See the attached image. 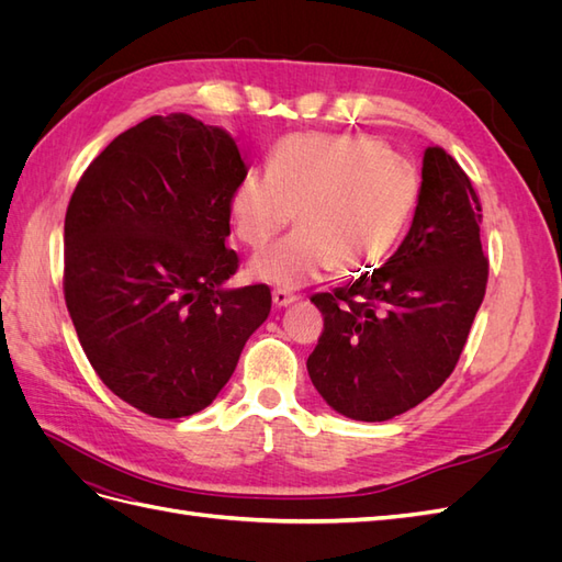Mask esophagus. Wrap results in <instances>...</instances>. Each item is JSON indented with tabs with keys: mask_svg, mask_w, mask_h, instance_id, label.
I'll list each match as a JSON object with an SVG mask.
<instances>
[{
	"mask_svg": "<svg viewBox=\"0 0 562 562\" xmlns=\"http://www.w3.org/2000/svg\"><path fill=\"white\" fill-rule=\"evenodd\" d=\"M271 300H274L277 307H288V304L295 302V295L288 293V291H281V288H277V291L271 293Z\"/></svg>",
	"mask_w": 562,
	"mask_h": 562,
	"instance_id": "esophagus-1",
	"label": "esophagus"
}]
</instances>
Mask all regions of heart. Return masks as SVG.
Returning <instances> with one entry per match:
<instances>
[{"label":"heart","mask_w":562,"mask_h":562,"mask_svg":"<svg viewBox=\"0 0 562 562\" xmlns=\"http://www.w3.org/2000/svg\"><path fill=\"white\" fill-rule=\"evenodd\" d=\"M419 199L417 166L380 140L347 133H293L271 149L265 171L234 182L227 209L234 234L260 248L297 211L300 227L260 250L250 277L297 288L335 269L359 277L396 248Z\"/></svg>","instance_id":"1"}]
</instances>
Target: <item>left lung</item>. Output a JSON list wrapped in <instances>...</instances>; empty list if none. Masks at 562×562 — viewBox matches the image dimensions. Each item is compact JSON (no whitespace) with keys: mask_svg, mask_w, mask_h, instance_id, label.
<instances>
[{"mask_svg":"<svg viewBox=\"0 0 562 562\" xmlns=\"http://www.w3.org/2000/svg\"><path fill=\"white\" fill-rule=\"evenodd\" d=\"M485 283L481 201L459 164L431 145L398 250L372 274L312 297L323 314L307 359L312 384L349 419L407 413L450 378Z\"/></svg>","mask_w":562,"mask_h":562,"instance_id":"8db88e82","label":"left lung"}]
</instances>
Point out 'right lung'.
<instances>
[{"mask_svg": "<svg viewBox=\"0 0 562 562\" xmlns=\"http://www.w3.org/2000/svg\"><path fill=\"white\" fill-rule=\"evenodd\" d=\"M248 173L232 135L192 114H155L100 151L65 215V302L98 378L128 405L176 419L209 407L269 288L225 283L227 199Z\"/></svg>", "mask_w": 562, "mask_h": 562, "instance_id": "right-lung-1", "label": "right lung"}]
</instances>
